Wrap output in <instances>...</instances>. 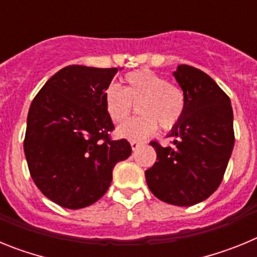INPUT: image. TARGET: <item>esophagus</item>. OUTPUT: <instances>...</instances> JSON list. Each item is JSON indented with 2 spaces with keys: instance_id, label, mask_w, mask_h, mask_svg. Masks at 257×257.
I'll return each instance as SVG.
<instances>
[{
  "instance_id": "esophagus-1",
  "label": "esophagus",
  "mask_w": 257,
  "mask_h": 257,
  "mask_svg": "<svg viewBox=\"0 0 257 257\" xmlns=\"http://www.w3.org/2000/svg\"><path fill=\"white\" fill-rule=\"evenodd\" d=\"M130 144H131V148H133V151H136V149L139 148V147H142L143 143L142 142H135V140H133Z\"/></svg>"
}]
</instances>
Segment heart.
Here are the masks:
<instances>
[{
	"mask_svg": "<svg viewBox=\"0 0 257 257\" xmlns=\"http://www.w3.org/2000/svg\"><path fill=\"white\" fill-rule=\"evenodd\" d=\"M133 103L140 115L118 127L117 135L142 142L156 133L158 124L163 130L178 124L185 110V95L153 70L140 69L124 76L123 88L110 85L104 92L105 110L114 123L126 121Z\"/></svg>",
	"mask_w": 257,
	"mask_h": 257,
	"instance_id": "heart-1",
	"label": "heart"
}]
</instances>
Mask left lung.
Masks as SVG:
<instances>
[{"instance_id": "obj_1", "label": "left lung", "mask_w": 257, "mask_h": 257, "mask_svg": "<svg viewBox=\"0 0 257 257\" xmlns=\"http://www.w3.org/2000/svg\"><path fill=\"white\" fill-rule=\"evenodd\" d=\"M174 77L185 95V110L172 127L171 147L157 142V162L145 171L149 189L161 201L193 206L219 188L234 147L230 99L205 72L181 64Z\"/></svg>"}]
</instances>
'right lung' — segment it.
<instances>
[{"mask_svg":"<svg viewBox=\"0 0 257 257\" xmlns=\"http://www.w3.org/2000/svg\"><path fill=\"white\" fill-rule=\"evenodd\" d=\"M117 68L69 65L33 99L24 153L44 196L69 210L87 207L105 194L115 163L131 156L126 139L112 140L104 92Z\"/></svg>","mask_w":257,"mask_h":257,"instance_id":"1","label":"right lung"}]
</instances>
